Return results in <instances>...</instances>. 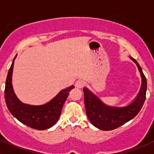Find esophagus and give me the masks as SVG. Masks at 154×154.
<instances>
[{
	"label": "esophagus",
	"instance_id": "obj_1",
	"mask_svg": "<svg viewBox=\"0 0 154 154\" xmlns=\"http://www.w3.org/2000/svg\"><path fill=\"white\" fill-rule=\"evenodd\" d=\"M85 85V82H83L82 80H80V79H79V80H77L75 82V86L77 88H82L83 86Z\"/></svg>",
	"mask_w": 154,
	"mask_h": 154
}]
</instances>
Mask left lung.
I'll return each mask as SVG.
<instances>
[{
  "mask_svg": "<svg viewBox=\"0 0 154 154\" xmlns=\"http://www.w3.org/2000/svg\"><path fill=\"white\" fill-rule=\"evenodd\" d=\"M138 68L142 79L138 94L131 103L124 107L108 106L88 89L83 88L86 114L92 125L100 130H112L133 119L140 111L146 100L147 81L137 61L130 57Z\"/></svg>",
  "mask_w": 154,
  "mask_h": 154,
  "instance_id": "left-lung-1",
  "label": "left lung"
}]
</instances>
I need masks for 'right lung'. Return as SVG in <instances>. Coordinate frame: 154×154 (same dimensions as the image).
I'll use <instances>...</instances> for the list:
<instances>
[{"label":"right lung","instance_id":"add662e5","mask_svg":"<svg viewBox=\"0 0 154 154\" xmlns=\"http://www.w3.org/2000/svg\"><path fill=\"white\" fill-rule=\"evenodd\" d=\"M16 57L17 55L8 70L5 86V100L8 109L19 122L29 128L38 130L50 128L59 119L69 93L75 86L62 90L48 103L43 105L34 106L22 103L15 95L12 86V74Z\"/></svg>","mask_w":154,"mask_h":154}]
</instances>
